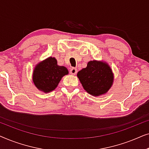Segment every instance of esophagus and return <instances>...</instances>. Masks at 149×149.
I'll use <instances>...</instances> for the list:
<instances>
[{"instance_id": "esophagus-1", "label": "esophagus", "mask_w": 149, "mask_h": 149, "mask_svg": "<svg viewBox=\"0 0 149 149\" xmlns=\"http://www.w3.org/2000/svg\"><path fill=\"white\" fill-rule=\"evenodd\" d=\"M77 72V70L76 68H71L70 70V73L71 74H76V73Z\"/></svg>"}]
</instances>
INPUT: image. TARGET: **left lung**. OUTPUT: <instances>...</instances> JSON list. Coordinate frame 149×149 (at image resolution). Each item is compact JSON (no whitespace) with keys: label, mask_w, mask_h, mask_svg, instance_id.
I'll use <instances>...</instances> for the list:
<instances>
[{"label":"left lung","mask_w":149,"mask_h":149,"mask_svg":"<svg viewBox=\"0 0 149 149\" xmlns=\"http://www.w3.org/2000/svg\"><path fill=\"white\" fill-rule=\"evenodd\" d=\"M77 77L85 90L94 96L107 93L114 80L113 73L109 64L97 60L89 61L86 68L79 71Z\"/></svg>","instance_id":"8db88e82"}]
</instances>
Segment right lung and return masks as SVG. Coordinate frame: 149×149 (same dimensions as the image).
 <instances>
[{
	"label": "right lung",
	"instance_id": "1",
	"mask_svg": "<svg viewBox=\"0 0 149 149\" xmlns=\"http://www.w3.org/2000/svg\"><path fill=\"white\" fill-rule=\"evenodd\" d=\"M68 74L66 67L58 66L56 59L49 57L36 65L32 81L38 90L48 93L54 90L62 77Z\"/></svg>",
	"mask_w": 149,
	"mask_h": 149
}]
</instances>
